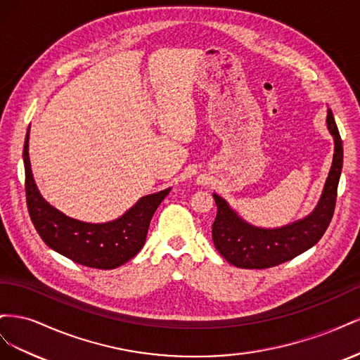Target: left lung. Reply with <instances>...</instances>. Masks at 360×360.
I'll use <instances>...</instances> for the list:
<instances>
[{
  "mask_svg": "<svg viewBox=\"0 0 360 360\" xmlns=\"http://www.w3.org/2000/svg\"><path fill=\"white\" fill-rule=\"evenodd\" d=\"M326 123L335 143L333 160L320 201L307 217L285 226L259 228L242 219L222 197L213 193L217 213L212 225V237L217 252L228 263L240 269L274 267L312 248L328 230L342 169V141L332 110H328Z\"/></svg>",
  "mask_w": 360,
  "mask_h": 360,
  "instance_id": "obj_1",
  "label": "left lung"
}]
</instances>
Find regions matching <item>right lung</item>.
I'll list each match as a JSON object with an SVG mask.
<instances>
[{
	"label": "right lung",
	"mask_w": 360,
	"mask_h": 360,
	"mask_svg": "<svg viewBox=\"0 0 360 360\" xmlns=\"http://www.w3.org/2000/svg\"><path fill=\"white\" fill-rule=\"evenodd\" d=\"M28 136L24 144L25 195L28 213L41 240L56 252L93 269H115L132 259L146 243L150 221L171 188L146 195L118 219L90 224L69 217L41 197L28 156Z\"/></svg>",
	"instance_id": "add662e5"
}]
</instances>
